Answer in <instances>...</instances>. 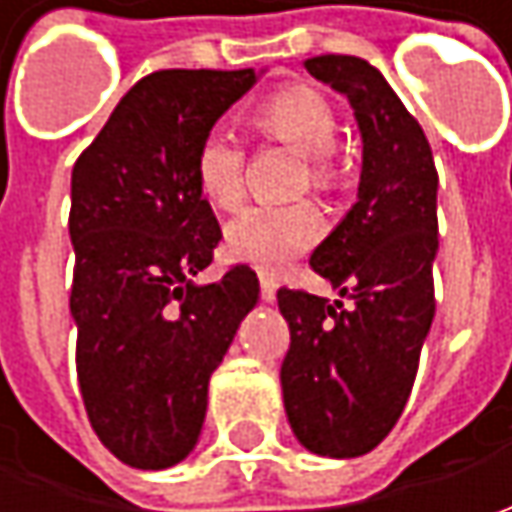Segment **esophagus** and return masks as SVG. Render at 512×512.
I'll return each mask as SVG.
<instances>
[{
	"mask_svg": "<svg viewBox=\"0 0 512 512\" xmlns=\"http://www.w3.org/2000/svg\"><path fill=\"white\" fill-rule=\"evenodd\" d=\"M259 285H262V299H265V302H273V299H276V279H273V276H265V273H262V276H259Z\"/></svg>",
	"mask_w": 512,
	"mask_h": 512,
	"instance_id": "1",
	"label": "esophagus"
}]
</instances>
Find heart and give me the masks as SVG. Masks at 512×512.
Segmentation results:
<instances>
[{"label": "heart", "mask_w": 512, "mask_h": 512, "mask_svg": "<svg viewBox=\"0 0 512 512\" xmlns=\"http://www.w3.org/2000/svg\"><path fill=\"white\" fill-rule=\"evenodd\" d=\"M253 130L305 156L307 182L330 187L336 162V113L319 90L307 85L279 90L253 113ZM245 148L225 133L210 130L193 153L196 185L210 205L233 210L245 196ZM325 233V219L310 202L253 205L242 210L225 230L227 250L262 273H279L299 253L316 245Z\"/></svg>", "instance_id": "obj_1"}]
</instances>
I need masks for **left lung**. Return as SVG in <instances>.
I'll return each instance as SVG.
<instances>
[{"label":"left lung","mask_w":512,"mask_h":512,"mask_svg":"<svg viewBox=\"0 0 512 512\" xmlns=\"http://www.w3.org/2000/svg\"><path fill=\"white\" fill-rule=\"evenodd\" d=\"M310 76L347 96L362 133L359 202L313 250L339 290L276 293L290 327L282 362L287 422L310 453L356 459L399 422L436 313L439 173L422 125L359 56H313Z\"/></svg>","instance_id":"1"}]
</instances>
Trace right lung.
<instances>
[{
  "mask_svg": "<svg viewBox=\"0 0 512 512\" xmlns=\"http://www.w3.org/2000/svg\"><path fill=\"white\" fill-rule=\"evenodd\" d=\"M256 79L253 68L156 70L73 165L79 390L99 442L139 470L173 467L196 447L210 373L259 302L247 265L193 282L222 239L193 153Z\"/></svg>",
  "mask_w": 512,
  "mask_h": 512,
  "instance_id": "obj_1",
  "label": "right lung"
}]
</instances>
